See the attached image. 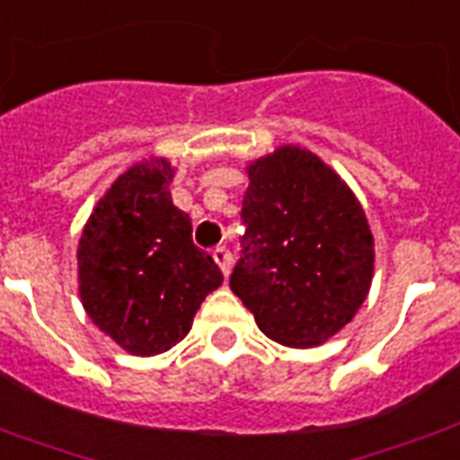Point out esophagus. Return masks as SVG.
<instances>
[{
	"label": "esophagus",
	"mask_w": 460,
	"mask_h": 460,
	"mask_svg": "<svg viewBox=\"0 0 460 460\" xmlns=\"http://www.w3.org/2000/svg\"><path fill=\"white\" fill-rule=\"evenodd\" d=\"M215 262L222 268L224 275H229V270H231V262H234V258H231L229 253V248H224V245H219V248H215Z\"/></svg>",
	"instance_id": "esophagus-1"
}]
</instances>
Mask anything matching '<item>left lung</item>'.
I'll use <instances>...</instances> for the list:
<instances>
[{
  "mask_svg": "<svg viewBox=\"0 0 460 460\" xmlns=\"http://www.w3.org/2000/svg\"><path fill=\"white\" fill-rule=\"evenodd\" d=\"M248 178L231 289L270 340L321 345L355 318L369 292L374 238L362 205L299 146L258 159Z\"/></svg>",
  "mask_w": 460,
  "mask_h": 460,
  "instance_id": "obj_1",
  "label": "left lung"
}]
</instances>
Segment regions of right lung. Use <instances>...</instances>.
<instances>
[{
  "label": "right lung",
  "mask_w": 460,
  "mask_h": 460,
  "mask_svg": "<svg viewBox=\"0 0 460 460\" xmlns=\"http://www.w3.org/2000/svg\"><path fill=\"white\" fill-rule=\"evenodd\" d=\"M171 181L164 159L129 168L101 198L76 251L86 314L139 357L181 342L224 279L212 255L192 243L190 217L173 205Z\"/></svg>",
  "instance_id": "1"
}]
</instances>
